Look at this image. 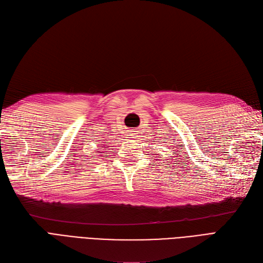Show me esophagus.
<instances>
[{
    "label": "esophagus",
    "instance_id": "esophagus-1",
    "mask_svg": "<svg viewBox=\"0 0 263 263\" xmlns=\"http://www.w3.org/2000/svg\"><path fill=\"white\" fill-rule=\"evenodd\" d=\"M137 134H138L137 130H130L128 135L130 136V138H137Z\"/></svg>",
    "mask_w": 263,
    "mask_h": 263
}]
</instances>
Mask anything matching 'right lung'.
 <instances>
[{
    "label": "right lung",
    "mask_w": 263,
    "mask_h": 263,
    "mask_svg": "<svg viewBox=\"0 0 263 263\" xmlns=\"http://www.w3.org/2000/svg\"><path fill=\"white\" fill-rule=\"evenodd\" d=\"M100 153H103V152H100Z\"/></svg>",
    "instance_id": "add662e5"
}]
</instances>
